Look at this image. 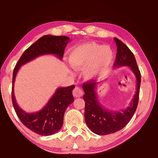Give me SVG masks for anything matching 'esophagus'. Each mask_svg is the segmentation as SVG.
Listing matches in <instances>:
<instances>
[{"label": "esophagus", "instance_id": "34e87169", "mask_svg": "<svg viewBox=\"0 0 158 158\" xmlns=\"http://www.w3.org/2000/svg\"><path fill=\"white\" fill-rule=\"evenodd\" d=\"M73 94L74 95V97L75 98H80L81 97V96L83 95V91L82 90L80 89L79 87H75L73 90Z\"/></svg>", "mask_w": 158, "mask_h": 158}]
</instances>
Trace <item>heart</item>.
<instances>
[{
	"instance_id": "b5f03b06",
	"label": "heart",
	"mask_w": 158,
	"mask_h": 158,
	"mask_svg": "<svg viewBox=\"0 0 158 158\" xmlns=\"http://www.w3.org/2000/svg\"><path fill=\"white\" fill-rule=\"evenodd\" d=\"M113 50L109 46L95 42L77 45L70 51L68 60L76 69H83V76L87 81L97 78L113 63Z\"/></svg>"
}]
</instances>
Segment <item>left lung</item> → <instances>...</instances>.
<instances>
[{
    "mask_svg": "<svg viewBox=\"0 0 158 158\" xmlns=\"http://www.w3.org/2000/svg\"><path fill=\"white\" fill-rule=\"evenodd\" d=\"M114 40L117 46V53L114 68L129 67L137 79L136 91L129 106L121 111H111L99 103L95 90L97 82L91 80L83 84L85 93L83 98L85 101V123L93 132L98 135H106L123 129L132 118L138 105L141 73L137 61L133 53L123 42L116 37Z\"/></svg>",
    "mask_w": 158,
    "mask_h": 158,
    "instance_id": "8db88e82",
    "label": "left lung"
}]
</instances>
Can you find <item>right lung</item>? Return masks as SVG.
Returning <instances> with one entry per match:
<instances>
[{"instance_id":"obj_1","label":"right lung","mask_w":158,"mask_h":158,"mask_svg":"<svg viewBox=\"0 0 158 158\" xmlns=\"http://www.w3.org/2000/svg\"><path fill=\"white\" fill-rule=\"evenodd\" d=\"M69 38L66 36L47 35L31 45L21 55L13 72L12 100L16 114L21 123L37 135L49 136L56 133L63 126L64 114L68 106L74 102V85L58 88L48 103L39 111L27 113L17 105L14 93L15 78L21 65L40 56L53 54L61 60Z\"/></svg>"}]
</instances>
